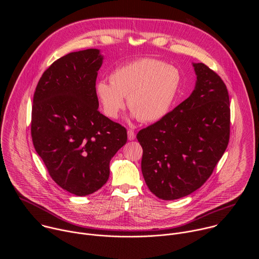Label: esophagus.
I'll use <instances>...</instances> for the list:
<instances>
[{
    "instance_id": "1",
    "label": "esophagus",
    "mask_w": 259,
    "mask_h": 259,
    "mask_svg": "<svg viewBox=\"0 0 259 259\" xmlns=\"http://www.w3.org/2000/svg\"><path fill=\"white\" fill-rule=\"evenodd\" d=\"M127 134H128V139H129V140H134L135 137H136L135 132H134L133 130H131V129H129V130L127 131Z\"/></svg>"
}]
</instances>
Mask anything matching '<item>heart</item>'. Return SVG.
<instances>
[{
  "label": "heart",
  "mask_w": 259,
  "mask_h": 259,
  "mask_svg": "<svg viewBox=\"0 0 259 259\" xmlns=\"http://www.w3.org/2000/svg\"><path fill=\"white\" fill-rule=\"evenodd\" d=\"M110 82L99 80L95 94L104 115L116 119L127 105L142 122H157L168 113L179 90V70L164 61L142 58L115 68Z\"/></svg>",
  "instance_id": "obj_1"
}]
</instances>
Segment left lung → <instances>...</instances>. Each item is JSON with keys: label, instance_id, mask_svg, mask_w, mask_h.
Listing matches in <instances>:
<instances>
[{"label": "left lung", "instance_id": "obj_1", "mask_svg": "<svg viewBox=\"0 0 259 259\" xmlns=\"http://www.w3.org/2000/svg\"><path fill=\"white\" fill-rule=\"evenodd\" d=\"M193 65L197 83L191 96L137 134L145 183L162 200L180 199L201 188L230 140L227 86L206 64Z\"/></svg>", "mask_w": 259, "mask_h": 259}]
</instances>
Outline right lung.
I'll list each match as a JSON object with an SVG mask.
<instances>
[{
	"label": "right lung",
	"instance_id": "1",
	"mask_svg": "<svg viewBox=\"0 0 259 259\" xmlns=\"http://www.w3.org/2000/svg\"><path fill=\"white\" fill-rule=\"evenodd\" d=\"M98 49L68 53L42 75L33 94L30 132L51 178L76 196L102 188L109 162L127 142L125 127L98 110Z\"/></svg>",
	"mask_w": 259,
	"mask_h": 259
}]
</instances>
